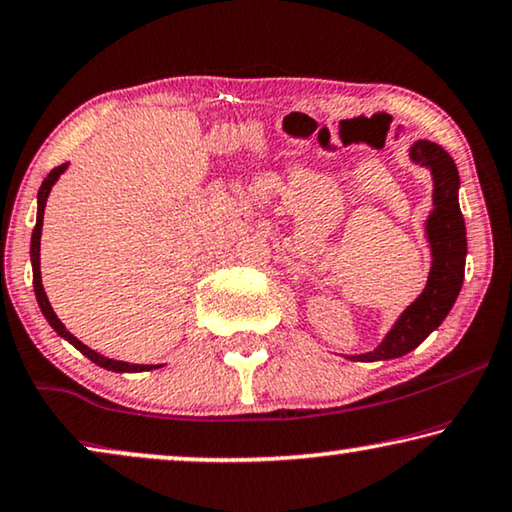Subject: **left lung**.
I'll list each match as a JSON object with an SVG mask.
<instances>
[{"mask_svg": "<svg viewBox=\"0 0 512 512\" xmlns=\"http://www.w3.org/2000/svg\"><path fill=\"white\" fill-rule=\"evenodd\" d=\"M410 160L431 171L434 181V211L427 218V241L431 269L420 297L399 315L383 343L364 355H348L352 362L397 359L415 350L455 306L464 283L466 225L459 208V171L452 157L431 141H415L408 150Z\"/></svg>", "mask_w": 512, "mask_h": 512, "instance_id": "obj_1", "label": "left lung"}]
</instances>
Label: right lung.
Returning a JSON list of instances; mask_svg holds the SVG:
<instances>
[{
  "instance_id": "obj_1",
  "label": "right lung",
  "mask_w": 512,
  "mask_h": 512,
  "mask_svg": "<svg viewBox=\"0 0 512 512\" xmlns=\"http://www.w3.org/2000/svg\"><path fill=\"white\" fill-rule=\"evenodd\" d=\"M69 164H62V167H55L50 174L43 178V183L39 187V194H37V201H39V208H37V225H34V232H32V248H30V257H32V273H34V294H37V301H39V308L43 313V318L48 320V325L53 327L57 334H60L64 341H69L74 345L76 350H81L85 357L90 359V362H95L97 366H102V369H109L115 373H136V371H153V369H160L162 364H129V362H118V359H109L104 355H99V352L90 350L88 345L78 341V338L71 334V331L62 325L60 318H57L53 306H50V301L46 297V290H43L41 285V257H39V250H41V227H43V211H46V201H48V194H50V187L55 185L57 178H60L64 171H67Z\"/></svg>"
}]
</instances>
